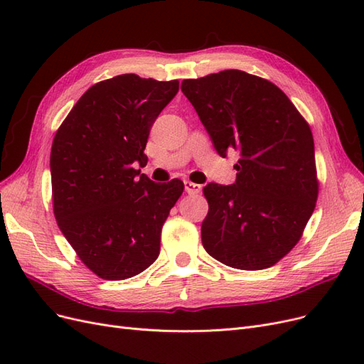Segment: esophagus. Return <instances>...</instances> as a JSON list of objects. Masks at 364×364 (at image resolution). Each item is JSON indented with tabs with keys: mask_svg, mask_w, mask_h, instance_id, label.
Returning <instances> with one entry per match:
<instances>
[{
	"mask_svg": "<svg viewBox=\"0 0 364 364\" xmlns=\"http://www.w3.org/2000/svg\"><path fill=\"white\" fill-rule=\"evenodd\" d=\"M183 185H185V191L188 194H199L202 191V185L194 183L191 181H185Z\"/></svg>",
	"mask_w": 364,
	"mask_h": 364,
	"instance_id": "obj_1",
	"label": "esophagus"
}]
</instances>
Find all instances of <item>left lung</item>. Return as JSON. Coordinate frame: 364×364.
<instances>
[{
	"label": "left lung",
	"mask_w": 364,
	"mask_h": 364,
	"mask_svg": "<svg viewBox=\"0 0 364 364\" xmlns=\"http://www.w3.org/2000/svg\"><path fill=\"white\" fill-rule=\"evenodd\" d=\"M220 156L237 150L232 185L208 183L202 243L241 270L272 267L297 245L318 194L311 129L277 85L240 70L186 79Z\"/></svg>",
	"instance_id": "obj_1"
}]
</instances>
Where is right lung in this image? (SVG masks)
Wrapping results in <instances>:
<instances>
[{"label": "right lung", "instance_id": "obj_1", "mask_svg": "<svg viewBox=\"0 0 364 364\" xmlns=\"http://www.w3.org/2000/svg\"><path fill=\"white\" fill-rule=\"evenodd\" d=\"M179 82L121 74L91 86L53 139V211L77 257L97 277L121 281L156 261L161 230L183 182L155 183L146 167L150 129Z\"/></svg>", "mask_w": 364, "mask_h": 364}]
</instances>
